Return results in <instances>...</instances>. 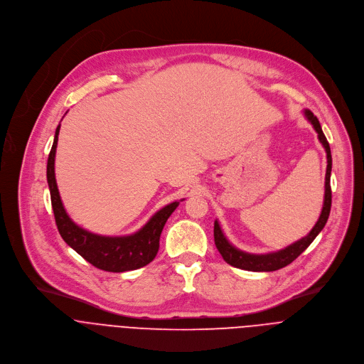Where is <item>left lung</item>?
Returning a JSON list of instances; mask_svg holds the SVG:
<instances>
[{
	"mask_svg": "<svg viewBox=\"0 0 364 364\" xmlns=\"http://www.w3.org/2000/svg\"><path fill=\"white\" fill-rule=\"evenodd\" d=\"M306 117L309 119V122L313 124V127L316 129L317 134H318V140L324 146L326 154H327V171H326V185H324V203H323V209L320 213L318 221L316 223V225L313 227V230L307 234V237L299 240L297 242L288 245L284 250H279L277 252H269V254H248L244 252L238 248H235L224 235L221 225L218 221H215L213 224V238H215V245L220 251V254L223 255V258L225 259V262H228L230 265L235 267V268H241V269H247V271H275L279 269L288 264H291L303 251L307 250V247L316 240V237L321 232V230L324 228L328 215H330V209H331V186H330V175H331V152H330V144L321 130L320 122L318 119L314 116V113L309 109L304 110Z\"/></svg>",
	"mask_w": 364,
	"mask_h": 364,
	"instance_id": "1",
	"label": "left lung"
}]
</instances>
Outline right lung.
I'll use <instances>...</instances> for the list:
<instances>
[{"label":"right lung","instance_id":"add662e5","mask_svg":"<svg viewBox=\"0 0 364 364\" xmlns=\"http://www.w3.org/2000/svg\"><path fill=\"white\" fill-rule=\"evenodd\" d=\"M60 124L55 129L54 141L47 161V182L50 188L51 206L55 225L68 247L80 254L86 261L99 269L109 272H124L141 268L154 261L159 251V240L168 218L179 202H172L158 210L137 232L124 237H103L89 232L71 221L67 215L55 182L54 158L58 140Z\"/></svg>","mask_w":364,"mask_h":364}]
</instances>
